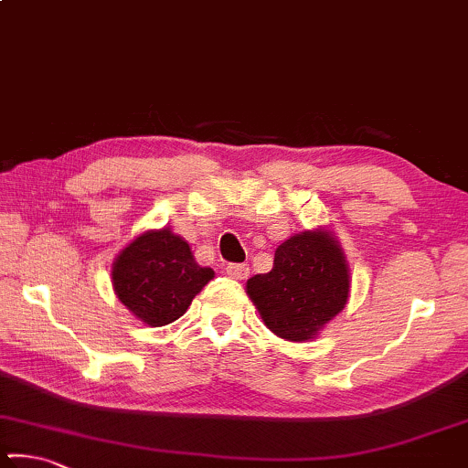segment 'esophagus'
Listing matches in <instances>:
<instances>
[{"label": "esophagus", "instance_id": "obj_1", "mask_svg": "<svg viewBox=\"0 0 468 468\" xmlns=\"http://www.w3.org/2000/svg\"><path fill=\"white\" fill-rule=\"evenodd\" d=\"M226 274L234 281H245L249 276V266L247 263H229L226 268Z\"/></svg>", "mask_w": 468, "mask_h": 468}]
</instances>
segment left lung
Instances as JSON below:
<instances>
[{"mask_svg": "<svg viewBox=\"0 0 468 468\" xmlns=\"http://www.w3.org/2000/svg\"><path fill=\"white\" fill-rule=\"evenodd\" d=\"M247 295L266 327L287 342H310L346 308L350 268L335 234L303 229L274 250L268 274L247 281Z\"/></svg>", "mask_w": 468, "mask_h": 468, "instance_id": "obj_1", "label": "left lung"}]
</instances>
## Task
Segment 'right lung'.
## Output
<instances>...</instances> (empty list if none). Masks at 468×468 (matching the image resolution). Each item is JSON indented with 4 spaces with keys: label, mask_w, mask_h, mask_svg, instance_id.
Instances as JSON below:
<instances>
[{
    "label": "right lung",
    "mask_w": 468,
    "mask_h": 468,
    "mask_svg": "<svg viewBox=\"0 0 468 468\" xmlns=\"http://www.w3.org/2000/svg\"><path fill=\"white\" fill-rule=\"evenodd\" d=\"M213 276L211 268L198 266L184 236L168 226L145 229L112 263L118 300L150 327H165L184 316Z\"/></svg>",
    "instance_id": "obj_1"
}]
</instances>
